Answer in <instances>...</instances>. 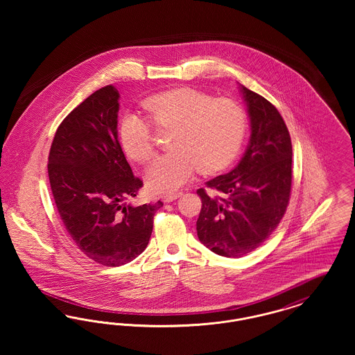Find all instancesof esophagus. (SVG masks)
I'll list each match as a JSON object with an SVG mask.
<instances>
[{"label":"esophagus","mask_w":355,"mask_h":355,"mask_svg":"<svg viewBox=\"0 0 355 355\" xmlns=\"http://www.w3.org/2000/svg\"><path fill=\"white\" fill-rule=\"evenodd\" d=\"M182 196V193L180 191V193H175V194H170V196H165L164 197V202H173V201H175L177 198H180Z\"/></svg>","instance_id":"34e87169"}]
</instances>
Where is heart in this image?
<instances>
[{"label":"heart","mask_w":355,"mask_h":355,"mask_svg":"<svg viewBox=\"0 0 355 355\" xmlns=\"http://www.w3.org/2000/svg\"><path fill=\"white\" fill-rule=\"evenodd\" d=\"M153 125L173 130L171 153L155 158L146 171L153 193L171 194L193 177L198 168L211 173L225 168L239 150L246 133L248 117L241 103L191 87L155 93L142 102ZM119 144L135 162H146L154 152L150 121L126 113L119 123Z\"/></svg>","instance_id":"b5f03b06"}]
</instances>
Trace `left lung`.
Segmentation results:
<instances>
[{"instance_id":"8db88e82","label":"left lung","mask_w":355,"mask_h":355,"mask_svg":"<svg viewBox=\"0 0 355 355\" xmlns=\"http://www.w3.org/2000/svg\"><path fill=\"white\" fill-rule=\"evenodd\" d=\"M250 119V141L239 164L198 189L202 207L197 236L213 253L239 258L261 246L286 211L293 148L286 123L262 96L239 86Z\"/></svg>"}]
</instances>
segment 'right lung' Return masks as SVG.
I'll return each mask as SVG.
<instances>
[{
    "instance_id": "1",
    "label": "right lung",
    "mask_w": 355,
    "mask_h": 355,
    "mask_svg": "<svg viewBox=\"0 0 355 355\" xmlns=\"http://www.w3.org/2000/svg\"><path fill=\"white\" fill-rule=\"evenodd\" d=\"M119 93L98 89L58 126L48 173L61 220L78 249L103 266H121L142 253L164 203L133 206L142 181L133 175L117 132Z\"/></svg>"
}]
</instances>
